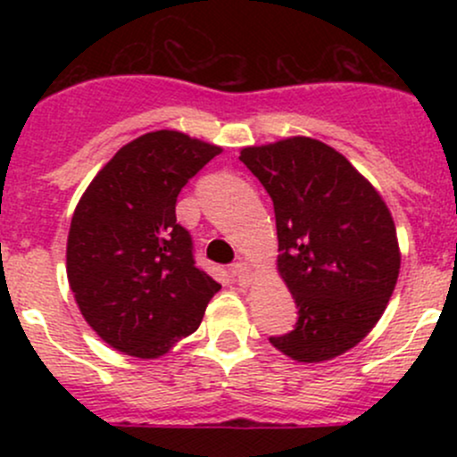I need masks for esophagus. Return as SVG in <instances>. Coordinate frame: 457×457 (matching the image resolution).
Listing matches in <instances>:
<instances>
[{
	"label": "esophagus",
	"mask_w": 457,
	"mask_h": 457,
	"mask_svg": "<svg viewBox=\"0 0 457 457\" xmlns=\"http://www.w3.org/2000/svg\"><path fill=\"white\" fill-rule=\"evenodd\" d=\"M232 275L240 283H249L253 279V270H251V266L246 262H236V264H232Z\"/></svg>",
	"instance_id": "obj_1"
}]
</instances>
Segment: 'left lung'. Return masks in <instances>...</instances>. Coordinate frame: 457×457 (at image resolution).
I'll use <instances>...</instances> for the list:
<instances>
[{
  "label": "left lung",
  "instance_id": "obj_1",
  "mask_svg": "<svg viewBox=\"0 0 457 457\" xmlns=\"http://www.w3.org/2000/svg\"><path fill=\"white\" fill-rule=\"evenodd\" d=\"M275 206L277 270L292 292L295 328L270 344L301 363L354 348L376 327L400 275L385 199L350 161L312 137L240 150Z\"/></svg>",
  "mask_w": 457,
  "mask_h": 457
}]
</instances>
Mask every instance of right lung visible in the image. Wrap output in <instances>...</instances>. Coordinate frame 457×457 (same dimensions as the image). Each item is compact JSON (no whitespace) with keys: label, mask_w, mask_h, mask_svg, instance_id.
<instances>
[{"label":"right lung","mask_w":457,"mask_h":457,"mask_svg":"<svg viewBox=\"0 0 457 457\" xmlns=\"http://www.w3.org/2000/svg\"><path fill=\"white\" fill-rule=\"evenodd\" d=\"M221 154L178 130L122 145L79 199L66 243V272L83 318L112 348L139 359L165 354L195 333L221 290L195 266L176 199Z\"/></svg>","instance_id":"obj_1"}]
</instances>
